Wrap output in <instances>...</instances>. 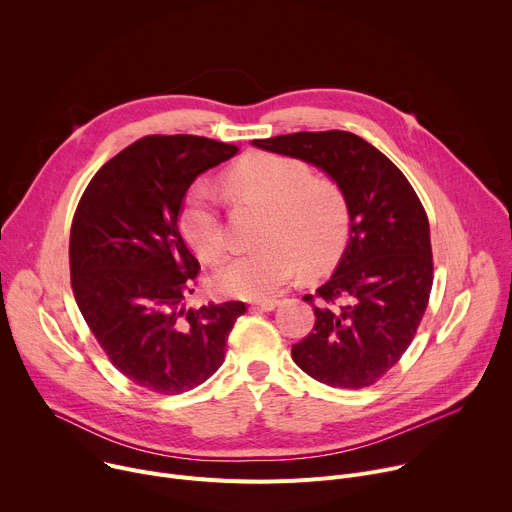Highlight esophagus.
<instances>
[{
    "label": "esophagus",
    "mask_w": 512,
    "mask_h": 512,
    "mask_svg": "<svg viewBox=\"0 0 512 512\" xmlns=\"http://www.w3.org/2000/svg\"><path fill=\"white\" fill-rule=\"evenodd\" d=\"M277 306H279V300H259V302L251 304V308H259V310H265V312L275 310Z\"/></svg>",
    "instance_id": "esophagus-1"
}]
</instances>
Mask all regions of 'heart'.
Returning a JSON list of instances; mask_svg holds the SVG:
<instances>
[{
	"label": "heart",
	"instance_id": "b5f03b06",
	"mask_svg": "<svg viewBox=\"0 0 512 512\" xmlns=\"http://www.w3.org/2000/svg\"><path fill=\"white\" fill-rule=\"evenodd\" d=\"M229 188L241 202L265 208V216L257 233L261 249L218 269V291L245 300L267 298L298 267L320 273L340 257L350 233V206L334 178L314 176L300 158L255 152L233 166ZM180 231L202 263L225 259L227 233L212 190L202 180L190 184L184 196Z\"/></svg>",
	"mask_w": 512,
	"mask_h": 512
}]
</instances>
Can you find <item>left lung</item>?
Returning a JSON list of instances; mask_svg holds the SVG:
<instances>
[{
    "label": "left lung",
    "mask_w": 512,
    "mask_h": 512,
    "mask_svg": "<svg viewBox=\"0 0 512 512\" xmlns=\"http://www.w3.org/2000/svg\"><path fill=\"white\" fill-rule=\"evenodd\" d=\"M253 145L322 168L346 192L350 239L334 275L304 296L316 322L291 358L324 385L371 387L409 348L429 302L425 208L405 174L350 131H300Z\"/></svg>",
    "instance_id": "8db88e82"
}]
</instances>
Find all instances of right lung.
I'll return each mask as SVG.
<instances>
[{"label":"right lung","instance_id":"obj_1","mask_svg":"<svg viewBox=\"0 0 512 512\" xmlns=\"http://www.w3.org/2000/svg\"><path fill=\"white\" fill-rule=\"evenodd\" d=\"M237 152L198 135H145L93 176L72 216L77 306L113 367L152 393L180 395L212 377L247 310L184 306L200 263L178 227L196 176Z\"/></svg>","mask_w":512,"mask_h":512}]
</instances>
